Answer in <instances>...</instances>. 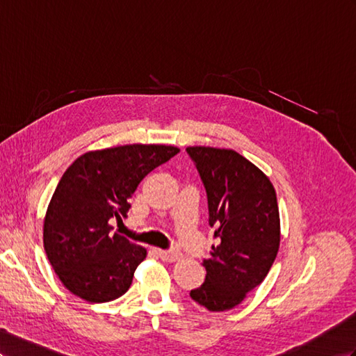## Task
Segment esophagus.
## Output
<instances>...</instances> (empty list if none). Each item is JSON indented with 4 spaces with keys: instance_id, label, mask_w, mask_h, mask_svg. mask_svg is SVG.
<instances>
[{
    "instance_id": "obj_1",
    "label": "esophagus",
    "mask_w": 356,
    "mask_h": 356,
    "mask_svg": "<svg viewBox=\"0 0 356 356\" xmlns=\"http://www.w3.org/2000/svg\"><path fill=\"white\" fill-rule=\"evenodd\" d=\"M154 252L163 260V261H177L180 260V254L177 251H167V250H154Z\"/></svg>"
}]
</instances>
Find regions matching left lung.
Segmentation results:
<instances>
[{
  "label": "left lung",
  "instance_id": "left-lung-1",
  "mask_svg": "<svg viewBox=\"0 0 356 356\" xmlns=\"http://www.w3.org/2000/svg\"><path fill=\"white\" fill-rule=\"evenodd\" d=\"M207 195L215 227L206 280L191 298L211 312L239 305L265 280L280 248V213L270 180L234 150L188 147Z\"/></svg>",
  "mask_w": 356,
  "mask_h": 356
}]
</instances>
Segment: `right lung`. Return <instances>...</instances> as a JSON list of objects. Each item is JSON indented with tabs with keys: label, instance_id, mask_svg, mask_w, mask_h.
Wrapping results in <instances>:
<instances>
[{
	"label": "right lung",
	"instance_id": "right-lung-1",
	"mask_svg": "<svg viewBox=\"0 0 356 356\" xmlns=\"http://www.w3.org/2000/svg\"><path fill=\"white\" fill-rule=\"evenodd\" d=\"M177 153L172 145H120L84 153L65 171L44 216L43 247L72 293L109 302L131 287L147 251L113 233L109 220L126 218L140 181Z\"/></svg>",
	"mask_w": 356,
	"mask_h": 356
}]
</instances>
